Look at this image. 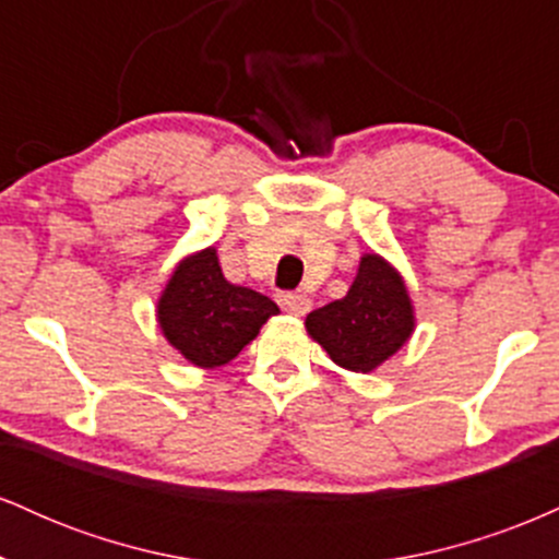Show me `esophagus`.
I'll return each instance as SVG.
<instances>
[{
  "label": "esophagus",
  "mask_w": 559,
  "mask_h": 559,
  "mask_svg": "<svg viewBox=\"0 0 559 559\" xmlns=\"http://www.w3.org/2000/svg\"><path fill=\"white\" fill-rule=\"evenodd\" d=\"M278 305L284 307L288 316H305V312H310V299H307L305 294L281 292L278 294Z\"/></svg>",
  "instance_id": "1"
}]
</instances>
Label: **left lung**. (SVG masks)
Returning <instances> with one entry per match:
<instances>
[{
    "label": "left lung",
    "mask_w": 559,
    "mask_h": 559,
    "mask_svg": "<svg viewBox=\"0 0 559 559\" xmlns=\"http://www.w3.org/2000/svg\"><path fill=\"white\" fill-rule=\"evenodd\" d=\"M305 325L338 368L370 373L413 336L415 310L400 271L381 254H362L346 297L312 310Z\"/></svg>",
    "instance_id": "8db88e82"
}]
</instances>
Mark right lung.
Returning a JSON list of instances; mask_svg holds the SVG:
<instances>
[{
	"mask_svg": "<svg viewBox=\"0 0 559 559\" xmlns=\"http://www.w3.org/2000/svg\"><path fill=\"white\" fill-rule=\"evenodd\" d=\"M278 305L223 278L215 247L176 265L157 301V323L170 346L197 368H221L258 336Z\"/></svg>",
	"mask_w": 559,
	"mask_h": 559,
	"instance_id": "1",
	"label": "right lung"
}]
</instances>
